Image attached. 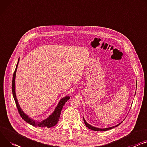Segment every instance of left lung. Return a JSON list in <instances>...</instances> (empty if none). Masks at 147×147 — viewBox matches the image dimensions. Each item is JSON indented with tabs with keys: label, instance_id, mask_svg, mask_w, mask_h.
Returning <instances> with one entry per match:
<instances>
[{
	"label": "left lung",
	"instance_id": "1",
	"mask_svg": "<svg viewBox=\"0 0 147 147\" xmlns=\"http://www.w3.org/2000/svg\"><path fill=\"white\" fill-rule=\"evenodd\" d=\"M137 83V82H136ZM137 84V83H136ZM136 86H137V85H136ZM136 88H137V87H136ZM137 90V89H136ZM83 120H84V123H85V125H86V126L88 128H89V129H91V130H93V131H107V130H109V129H112V128H115V127H117V126H118L119 124H121V123H119V124H118V125H115V126H114V127H110V128H96V127H92V126H91V125H90V124H88L86 121V120L84 119V118H83Z\"/></svg>",
	"mask_w": 147,
	"mask_h": 147
}]
</instances>
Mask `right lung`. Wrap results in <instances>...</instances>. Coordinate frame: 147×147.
I'll return each mask as SVG.
<instances>
[{
	"mask_svg": "<svg viewBox=\"0 0 147 147\" xmlns=\"http://www.w3.org/2000/svg\"><path fill=\"white\" fill-rule=\"evenodd\" d=\"M19 61V59L18 60V64L16 65V69L14 72V74H13V80H12V87H11V89H12V93H13V98H14L16 107L18 110L19 111V113L20 114V115L21 116V117L26 122H27L28 123L30 124V125L34 126V127H46V128H51L52 127H54L56 125V124L58 123L59 118H60V114H61V110L63 107V106L64 105V104L69 99L70 97H65L63 98L60 102H59L57 106L56 107V108L55 109L54 112H53L47 119H46L45 120H43V121L42 122H37L34 121V120H33L32 118H29L27 115L25 114L23 111L22 110V109H20V106L19 105V103L18 102L16 97V94H15V76H16V70L18 68V65Z\"/></svg>",
	"mask_w": 147,
	"mask_h": 147,
	"instance_id": "right-lung-1",
	"label": "right lung"
}]
</instances>
